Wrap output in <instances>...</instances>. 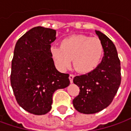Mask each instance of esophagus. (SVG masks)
<instances>
[{"mask_svg": "<svg viewBox=\"0 0 131 131\" xmlns=\"http://www.w3.org/2000/svg\"><path fill=\"white\" fill-rule=\"evenodd\" d=\"M73 77H74V75H73V74H70V75H69V79H70L71 83H72V82H73Z\"/></svg>", "mask_w": 131, "mask_h": 131, "instance_id": "1", "label": "esophagus"}]
</instances>
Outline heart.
<instances>
[{"instance_id":"1","label":"heart","mask_w":131,"mask_h":131,"mask_svg":"<svg viewBox=\"0 0 131 131\" xmlns=\"http://www.w3.org/2000/svg\"><path fill=\"white\" fill-rule=\"evenodd\" d=\"M51 56L57 67L65 71L71 65L79 73L91 72L98 66L103 52V43L98 38L75 34L64 38L60 47L50 48Z\"/></svg>"}]
</instances>
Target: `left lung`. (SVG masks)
I'll return each mask as SVG.
<instances>
[{
    "mask_svg": "<svg viewBox=\"0 0 131 131\" xmlns=\"http://www.w3.org/2000/svg\"><path fill=\"white\" fill-rule=\"evenodd\" d=\"M95 33L103 43L102 61L91 72L73 78V83L80 89L73 100V106L79 112L87 114L106 108L121 83L120 61L114 44L103 33L95 30Z\"/></svg>",
    "mask_w": 131,
    "mask_h": 131,
    "instance_id": "left-lung-1",
    "label": "left lung"
}]
</instances>
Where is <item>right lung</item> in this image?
I'll return each instance as SVG.
<instances>
[{"instance_id": "right-lung-1", "label": "right lung", "mask_w": 131, "mask_h": 131, "mask_svg": "<svg viewBox=\"0 0 131 131\" xmlns=\"http://www.w3.org/2000/svg\"><path fill=\"white\" fill-rule=\"evenodd\" d=\"M56 30L35 27L19 38L12 62L11 84L18 104L29 113L42 115L52 108V95L70 84L69 74L59 72L51 56Z\"/></svg>"}]
</instances>
